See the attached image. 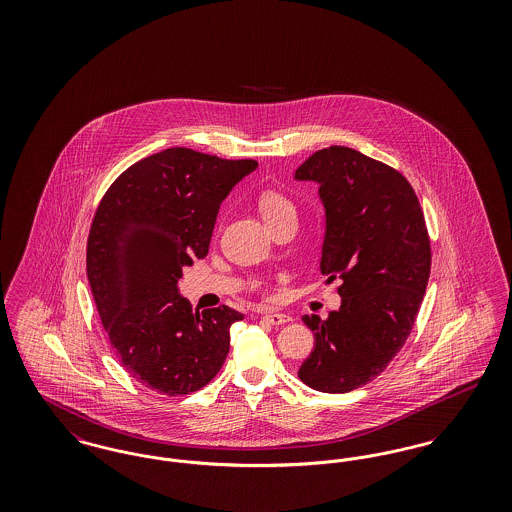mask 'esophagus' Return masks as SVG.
<instances>
[{
    "instance_id": "1",
    "label": "esophagus",
    "mask_w": 512,
    "mask_h": 512,
    "mask_svg": "<svg viewBox=\"0 0 512 512\" xmlns=\"http://www.w3.org/2000/svg\"><path fill=\"white\" fill-rule=\"evenodd\" d=\"M261 317L272 326H282V324L292 320L288 315H282V313H276V311H265V313H261Z\"/></svg>"
}]
</instances>
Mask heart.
Segmentation results:
<instances>
[{
	"instance_id": "obj_1",
	"label": "heart",
	"mask_w": 512,
	"mask_h": 512,
	"mask_svg": "<svg viewBox=\"0 0 512 512\" xmlns=\"http://www.w3.org/2000/svg\"><path fill=\"white\" fill-rule=\"evenodd\" d=\"M259 211L268 226H272L288 215H295V205L290 197L280 192H265L259 197Z\"/></svg>"
}]
</instances>
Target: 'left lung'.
Segmentation results:
<instances>
[{
	"instance_id": "1",
	"label": "left lung",
	"mask_w": 512,
	"mask_h": 512,
	"mask_svg": "<svg viewBox=\"0 0 512 512\" xmlns=\"http://www.w3.org/2000/svg\"><path fill=\"white\" fill-rule=\"evenodd\" d=\"M295 178L320 186V272L341 282L338 311L303 317L315 349L297 376L313 390L347 393L382 374L409 338L430 278V236L409 180L357 149H318Z\"/></svg>"
}]
</instances>
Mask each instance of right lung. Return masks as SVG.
I'll use <instances>...</instances> for the list:
<instances>
[{
    "instance_id": "1",
    "label": "right lung",
    "mask_w": 512,
    "mask_h": 512,
    "mask_svg": "<svg viewBox=\"0 0 512 512\" xmlns=\"http://www.w3.org/2000/svg\"><path fill=\"white\" fill-rule=\"evenodd\" d=\"M255 169L253 159L171 147L128 167L99 201L86 274L111 347L146 388L188 395L224 365L230 326L244 315L192 311L176 284L207 255L222 199Z\"/></svg>"
}]
</instances>
